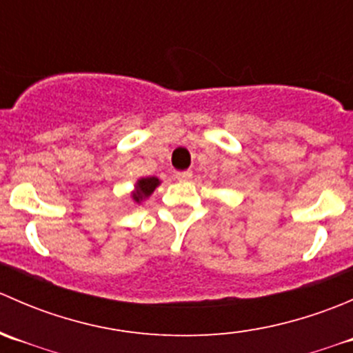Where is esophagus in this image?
<instances>
[{
    "instance_id": "obj_1",
    "label": "esophagus",
    "mask_w": 353,
    "mask_h": 353,
    "mask_svg": "<svg viewBox=\"0 0 353 353\" xmlns=\"http://www.w3.org/2000/svg\"><path fill=\"white\" fill-rule=\"evenodd\" d=\"M176 177L179 181H190L191 177H193V172H191V170H183V172H177Z\"/></svg>"
}]
</instances>
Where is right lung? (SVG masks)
<instances>
[{"instance_id": "obj_1", "label": "right lung", "mask_w": 353, "mask_h": 353, "mask_svg": "<svg viewBox=\"0 0 353 353\" xmlns=\"http://www.w3.org/2000/svg\"><path fill=\"white\" fill-rule=\"evenodd\" d=\"M160 183H162V181L155 176L140 177V179L134 183L133 191H131V199H133L134 205H141V201L150 198L152 193L160 186Z\"/></svg>"}]
</instances>
